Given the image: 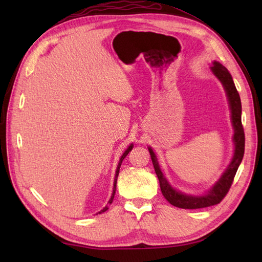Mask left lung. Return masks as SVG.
Segmentation results:
<instances>
[{
    "mask_svg": "<svg viewBox=\"0 0 262 262\" xmlns=\"http://www.w3.org/2000/svg\"><path fill=\"white\" fill-rule=\"evenodd\" d=\"M210 71L219 79V81L224 88L231 110L232 126L233 129H234V134H233L234 153H233L230 164L227 165V168L223 172V174L221 176L220 179L214 183V186H211L208 191H206L203 194H188L181 192L180 190H177L166 180V178L162 173V171H161L157 155L153 152L152 147L148 146V152L151 154L153 166L160 181V188L161 191H162V194L171 205L183 209L205 208L220 204L222 199L226 196L227 191L230 190V187L232 185L233 179H234L238 165L242 162L244 154V132L241 121V99L240 96H238L234 82H233L232 75L225 66L219 62H213V65L210 66Z\"/></svg>",
    "mask_w": 262,
    "mask_h": 262,
    "instance_id": "obj_1",
    "label": "left lung"
}]
</instances>
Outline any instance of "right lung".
Returning <instances> with one entry per match:
<instances>
[{"label": "right lung", "instance_id": "1", "mask_svg": "<svg viewBox=\"0 0 262 262\" xmlns=\"http://www.w3.org/2000/svg\"><path fill=\"white\" fill-rule=\"evenodd\" d=\"M133 144H130L129 146L127 147V149L126 151L122 153V155L120 157V160H119V163H118V165H117V170H116V174H115V181H114V189H113V193H111V197H110V199H109V202H108V204L110 205L111 203H113V200H114V197H115V193H116V186H117V179H118V174H119V169H120V165H121V162H122V160H124L126 157H127V154L129 153L132 149H133ZM108 209V206H105V207H103L101 210L100 211H98L97 214H101V213H104L105 210Z\"/></svg>", "mask_w": 262, "mask_h": 262}]
</instances>
